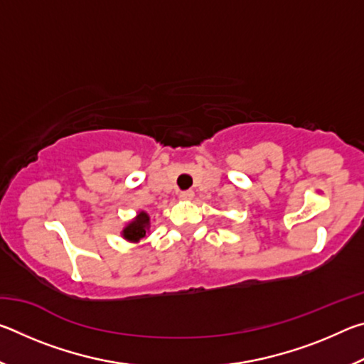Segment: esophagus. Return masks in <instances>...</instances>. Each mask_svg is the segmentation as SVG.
Masks as SVG:
<instances>
[{
	"mask_svg": "<svg viewBox=\"0 0 364 364\" xmlns=\"http://www.w3.org/2000/svg\"><path fill=\"white\" fill-rule=\"evenodd\" d=\"M180 197L183 200H193L194 193L193 191H183V193H180Z\"/></svg>",
	"mask_w": 364,
	"mask_h": 364,
	"instance_id": "esophagus-1",
	"label": "esophagus"
}]
</instances>
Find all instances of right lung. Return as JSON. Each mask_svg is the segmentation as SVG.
I'll use <instances>...</instances> for the list:
<instances>
[{
  "instance_id": "obj_1",
  "label": "right lung",
  "mask_w": 364,
  "mask_h": 364,
  "mask_svg": "<svg viewBox=\"0 0 364 364\" xmlns=\"http://www.w3.org/2000/svg\"><path fill=\"white\" fill-rule=\"evenodd\" d=\"M151 223L152 221L149 213L146 210H139L136 213V217L123 226V230L120 231L122 237L132 244H138L141 239H144L147 236V232L151 230Z\"/></svg>"
}]
</instances>
